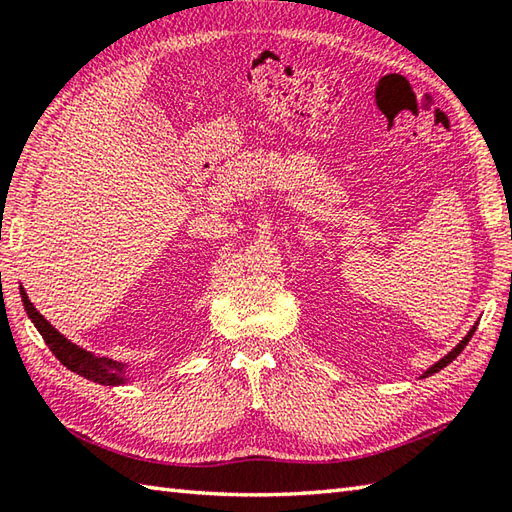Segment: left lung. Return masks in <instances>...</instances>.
<instances>
[{"label":"left lung","mask_w":512,"mask_h":512,"mask_svg":"<svg viewBox=\"0 0 512 512\" xmlns=\"http://www.w3.org/2000/svg\"><path fill=\"white\" fill-rule=\"evenodd\" d=\"M475 328H477V326H473V328H470V333H468V335H466V337L462 339V342H459V344H457V346H455L453 350H450V353H448V355H446L444 359H439V362H437V364H433V366H430V368L426 370V373H424V377H428V375H435V373H437V370H442L444 366H448L450 362H453V359H455V357H457L459 353H462V350L466 348V344H468V339H470V337H473V333H475Z\"/></svg>","instance_id":"1"}]
</instances>
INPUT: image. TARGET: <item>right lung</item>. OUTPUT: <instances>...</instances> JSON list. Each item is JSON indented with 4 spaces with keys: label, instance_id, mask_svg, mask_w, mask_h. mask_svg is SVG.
I'll return each mask as SVG.
<instances>
[{
    "label": "right lung",
    "instance_id": "right-lung-1",
    "mask_svg": "<svg viewBox=\"0 0 512 512\" xmlns=\"http://www.w3.org/2000/svg\"><path fill=\"white\" fill-rule=\"evenodd\" d=\"M19 295H22V302H24V308H26L28 317H30V322L35 324V328L39 330V335L44 337V342L48 344V348L53 350V355L68 370H73V373L90 379V382L104 384V386H119V384L128 382L126 364L113 362V359H108V357H95V355H90L88 350L75 346L73 342H68V339L62 333H59V330L50 326L44 319V315H39V310L33 304H30V299H28L24 288L19 290Z\"/></svg>",
    "mask_w": 512,
    "mask_h": 512
}]
</instances>
